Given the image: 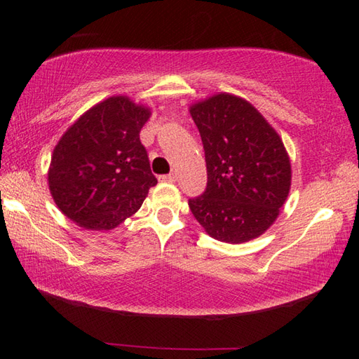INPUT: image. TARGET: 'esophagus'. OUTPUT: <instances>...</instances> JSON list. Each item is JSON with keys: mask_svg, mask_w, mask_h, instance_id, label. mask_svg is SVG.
<instances>
[{"mask_svg": "<svg viewBox=\"0 0 359 359\" xmlns=\"http://www.w3.org/2000/svg\"><path fill=\"white\" fill-rule=\"evenodd\" d=\"M158 179L162 180V182H171V184H172V182L177 180V174H175V172H171V174H165V175H160Z\"/></svg>", "mask_w": 359, "mask_h": 359, "instance_id": "1", "label": "esophagus"}]
</instances>
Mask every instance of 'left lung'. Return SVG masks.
<instances>
[{
  "label": "left lung",
  "instance_id": "1",
  "mask_svg": "<svg viewBox=\"0 0 359 359\" xmlns=\"http://www.w3.org/2000/svg\"><path fill=\"white\" fill-rule=\"evenodd\" d=\"M207 162V189L188 205L211 238L242 243L279 216L292 166L279 134L253 104L217 94L189 108Z\"/></svg>",
  "mask_w": 359,
  "mask_h": 359
}]
</instances>
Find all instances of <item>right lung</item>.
I'll use <instances>...</instances> for the list:
<instances>
[{"mask_svg": "<svg viewBox=\"0 0 359 359\" xmlns=\"http://www.w3.org/2000/svg\"><path fill=\"white\" fill-rule=\"evenodd\" d=\"M147 106L116 95L93 106L53 149L48 182L60 211L86 230H112L133 216L157 179L140 131Z\"/></svg>", "mask_w": 359, "mask_h": 359, "instance_id": "add662e5", "label": "right lung"}]
</instances>
